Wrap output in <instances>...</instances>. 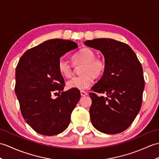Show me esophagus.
<instances>
[{"instance_id":"esophagus-1","label":"esophagus","mask_w":159,"mask_h":159,"mask_svg":"<svg viewBox=\"0 0 159 159\" xmlns=\"http://www.w3.org/2000/svg\"><path fill=\"white\" fill-rule=\"evenodd\" d=\"M80 95H81V96H86V95H88V93H87L86 91H80Z\"/></svg>"}]
</instances>
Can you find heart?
<instances>
[{
    "label": "heart",
    "mask_w": 159,
    "mask_h": 159,
    "mask_svg": "<svg viewBox=\"0 0 159 159\" xmlns=\"http://www.w3.org/2000/svg\"><path fill=\"white\" fill-rule=\"evenodd\" d=\"M72 60L75 66H83L80 70L81 75L72 77L67 82V86L70 89H85L93 83V77L99 78L106 70L105 61L101 57H95L94 51L88 48H83L74 54ZM57 69L61 75L66 78L72 75V66L64 57L59 60Z\"/></svg>",
    "instance_id": "1"
}]
</instances>
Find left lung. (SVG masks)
<instances>
[{"mask_svg": "<svg viewBox=\"0 0 159 159\" xmlns=\"http://www.w3.org/2000/svg\"><path fill=\"white\" fill-rule=\"evenodd\" d=\"M87 46L104 55L106 70L89 93L91 121L98 131L116 134L126 130L139 112L144 79L142 66L127 44L111 39L87 40ZM105 93L107 97L96 94Z\"/></svg>", "mask_w": 159, "mask_h": 159, "instance_id": "obj_1", "label": "left lung"}]
</instances>
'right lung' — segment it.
<instances>
[{"label":"right lung","mask_w":159,"mask_h":159,"mask_svg":"<svg viewBox=\"0 0 159 159\" xmlns=\"http://www.w3.org/2000/svg\"><path fill=\"white\" fill-rule=\"evenodd\" d=\"M77 47L70 40H49L27 50L18 62L15 92L24 120L40 134L57 135L68 127L80 93L76 89L63 91L64 79L57 62ZM57 92L58 98H51Z\"/></svg>","instance_id":"obj_1"}]
</instances>
